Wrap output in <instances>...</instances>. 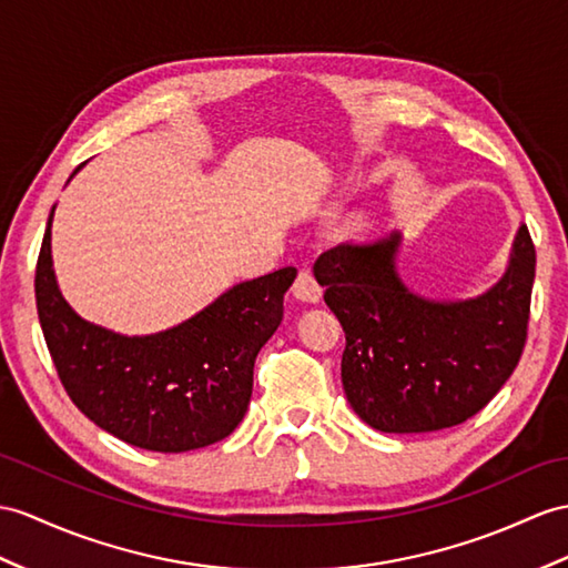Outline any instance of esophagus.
<instances>
[{"label":"esophagus","instance_id":"obj_1","mask_svg":"<svg viewBox=\"0 0 568 568\" xmlns=\"http://www.w3.org/2000/svg\"><path fill=\"white\" fill-rule=\"evenodd\" d=\"M292 294H294L298 301H303V303H317V301H321V296H323V288H321V284L315 282L313 272L301 270L298 276H296L294 286H292Z\"/></svg>","mask_w":568,"mask_h":568}]
</instances>
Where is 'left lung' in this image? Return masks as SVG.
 Listing matches in <instances>:
<instances>
[{
    "mask_svg": "<svg viewBox=\"0 0 568 568\" xmlns=\"http://www.w3.org/2000/svg\"><path fill=\"white\" fill-rule=\"evenodd\" d=\"M403 233L342 243L315 262L342 323V385L352 409L385 434H426L475 417L518 366L528 337L535 245L520 224L504 276L465 301H432L403 282Z\"/></svg>",
    "mask_w": 568,
    "mask_h": 568,
    "instance_id": "left-lung-1",
    "label": "left lung"
}]
</instances>
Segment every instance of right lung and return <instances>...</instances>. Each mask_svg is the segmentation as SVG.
Here are the masks:
<instances>
[{"label":"right lung","mask_w":568,"mask_h":568,"mask_svg":"<svg viewBox=\"0 0 568 568\" xmlns=\"http://www.w3.org/2000/svg\"><path fill=\"white\" fill-rule=\"evenodd\" d=\"M52 214L54 206L38 255L36 303L72 403L103 432L144 450L185 453L226 438L245 417L257 352L282 323L296 270L241 282L171 329L124 337L87 323L60 294Z\"/></svg>","instance_id":"obj_1"}]
</instances>
